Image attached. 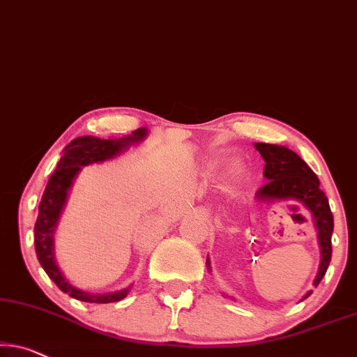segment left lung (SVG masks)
I'll list each match as a JSON object with an SVG mask.
<instances>
[{
    "label": "left lung",
    "mask_w": 357,
    "mask_h": 357,
    "mask_svg": "<svg viewBox=\"0 0 357 357\" xmlns=\"http://www.w3.org/2000/svg\"><path fill=\"white\" fill-rule=\"evenodd\" d=\"M255 148L266 161L264 177L267 180L264 187L257 190L256 199L267 201V203L288 199L299 201L312 215L320 246V264L317 275L314 278V287H317L332 259L333 214L330 211L327 196L320 190L317 175L290 148L268 143H255ZM206 266H208V271H211L209 257L206 259ZM311 293L312 291H307L303 299H306ZM229 298L235 299L231 296Z\"/></svg>",
    "instance_id": "left-lung-1"
}]
</instances>
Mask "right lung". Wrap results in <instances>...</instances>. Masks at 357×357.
<instances>
[{
	"instance_id": "right-lung-1",
	"label": "right lung",
	"mask_w": 357,
	"mask_h": 357,
	"mask_svg": "<svg viewBox=\"0 0 357 357\" xmlns=\"http://www.w3.org/2000/svg\"><path fill=\"white\" fill-rule=\"evenodd\" d=\"M148 135V128L142 127L132 132L130 135L122 138H98V137H79L72 140L64 148L54 174L51 175L46 185L45 193L41 196L38 206V217L35 222V251L41 267L48 273L61 291L69 294L70 298L79 299L85 303H116L121 301L128 294L132 287L122 288L117 291L107 293H93L77 288L67 280L56 261L54 255V231L58 229L61 214L66 208L67 196L74 185V180L82 167L91 166V164H101L111 161L122 153H126L130 146L142 143Z\"/></svg>"
}]
</instances>
